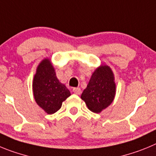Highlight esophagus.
Returning <instances> with one entry per match:
<instances>
[{
    "instance_id": "34e87169",
    "label": "esophagus",
    "mask_w": 156,
    "mask_h": 156,
    "mask_svg": "<svg viewBox=\"0 0 156 156\" xmlns=\"http://www.w3.org/2000/svg\"><path fill=\"white\" fill-rule=\"evenodd\" d=\"M73 92L76 95H80L81 94V88H73Z\"/></svg>"
}]
</instances>
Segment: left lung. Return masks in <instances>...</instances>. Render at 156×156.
I'll return each instance as SVG.
<instances>
[{"instance_id":"left-lung-1","label":"left lung","mask_w":156,"mask_h":156,"mask_svg":"<svg viewBox=\"0 0 156 156\" xmlns=\"http://www.w3.org/2000/svg\"><path fill=\"white\" fill-rule=\"evenodd\" d=\"M114 80L113 71L106 64L95 70L81 95L89 110L99 113L111 104L116 95Z\"/></svg>"}]
</instances>
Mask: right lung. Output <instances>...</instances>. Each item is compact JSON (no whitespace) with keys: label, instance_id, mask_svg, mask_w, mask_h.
I'll return each mask as SVG.
<instances>
[{"label":"right lung","instance_id":"right-lung-1","mask_svg":"<svg viewBox=\"0 0 156 156\" xmlns=\"http://www.w3.org/2000/svg\"><path fill=\"white\" fill-rule=\"evenodd\" d=\"M35 100L47 114H53L61 109L62 102L71 95L64 84L56 76L55 69L49 58L39 64L33 81Z\"/></svg>","mask_w":156,"mask_h":156}]
</instances>
